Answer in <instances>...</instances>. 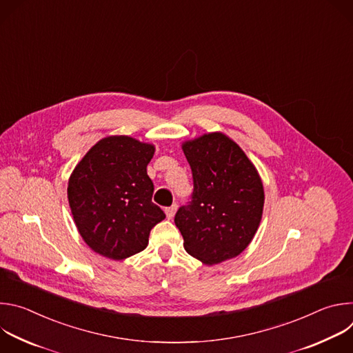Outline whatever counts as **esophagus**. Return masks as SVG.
<instances>
[{
  "label": "esophagus",
  "instance_id": "34e87169",
  "mask_svg": "<svg viewBox=\"0 0 353 353\" xmlns=\"http://www.w3.org/2000/svg\"><path fill=\"white\" fill-rule=\"evenodd\" d=\"M176 210H177V205H176V204L165 210V212H166V216H168V219H173V216H174V214H176Z\"/></svg>",
  "mask_w": 353,
  "mask_h": 353
}]
</instances>
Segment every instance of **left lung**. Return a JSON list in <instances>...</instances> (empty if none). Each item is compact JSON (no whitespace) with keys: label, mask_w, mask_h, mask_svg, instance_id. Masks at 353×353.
I'll list each match as a JSON object with an SVG mask.
<instances>
[{"label":"left lung","mask_w":353,"mask_h":353,"mask_svg":"<svg viewBox=\"0 0 353 353\" xmlns=\"http://www.w3.org/2000/svg\"><path fill=\"white\" fill-rule=\"evenodd\" d=\"M194 180L191 203L174 223L190 256L205 265L237 257L253 240L264 210V185L244 150L223 132L181 143Z\"/></svg>","instance_id":"left-lung-1"}]
</instances>
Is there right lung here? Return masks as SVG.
<instances>
[{"label": "right lung", "instance_id": "1", "mask_svg": "<svg viewBox=\"0 0 353 353\" xmlns=\"http://www.w3.org/2000/svg\"><path fill=\"white\" fill-rule=\"evenodd\" d=\"M155 145L128 135L97 141L68 180L75 226L94 253L124 260L142 251L165 212L152 203L154 183L146 166Z\"/></svg>", "mask_w": 353, "mask_h": 353}]
</instances>
